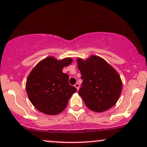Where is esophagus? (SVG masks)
Returning <instances> with one entry per match:
<instances>
[{
  "mask_svg": "<svg viewBox=\"0 0 147 147\" xmlns=\"http://www.w3.org/2000/svg\"><path fill=\"white\" fill-rule=\"evenodd\" d=\"M74 86L76 87V88L77 89V90H79V88H80V84H78V83H76V84H74Z\"/></svg>",
  "mask_w": 147,
  "mask_h": 147,
  "instance_id": "esophagus-1",
  "label": "esophagus"
}]
</instances>
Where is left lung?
<instances>
[{"mask_svg": "<svg viewBox=\"0 0 147 147\" xmlns=\"http://www.w3.org/2000/svg\"><path fill=\"white\" fill-rule=\"evenodd\" d=\"M82 80L78 94L87 106L96 112L108 110L121 94L122 82L117 71L106 61L93 55L86 61L78 59Z\"/></svg>", "mask_w": 147, "mask_h": 147, "instance_id": "1", "label": "left lung"}]
</instances>
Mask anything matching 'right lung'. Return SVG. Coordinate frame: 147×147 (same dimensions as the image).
I'll return each mask as SVG.
<instances>
[{"mask_svg": "<svg viewBox=\"0 0 147 147\" xmlns=\"http://www.w3.org/2000/svg\"><path fill=\"white\" fill-rule=\"evenodd\" d=\"M72 59L57 61L52 57L40 61L34 68L26 81V92L32 104L38 111L56 115L66 108L68 100L76 92L69 84V76L63 69Z\"/></svg>", "mask_w": 147, "mask_h": 147, "instance_id": "right-lung-1", "label": "right lung"}]
</instances>
